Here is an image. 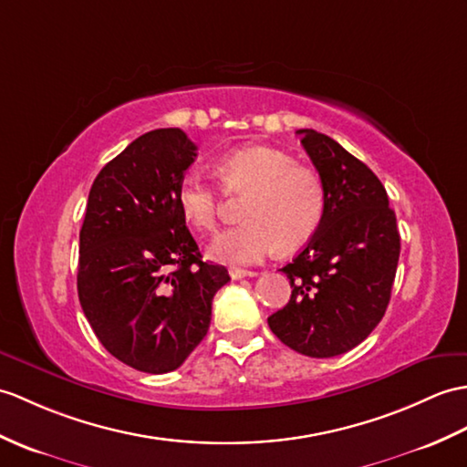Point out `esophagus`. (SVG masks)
Masks as SVG:
<instances>
[{"label":"esophagus","instance_id":"obj_1","mask_svg":"<svg viewBox=\"0 0 467 467\" xmlns=\"http://www.w3.org/2000/svg\"><path fill=\"white\" fill-rule=\"evenodd\" d=\"M229 275L233 280H241V278H246V276H254L256 273L254 270H244V268H231Z\"/></svg>","mask_w":467,"mask_h":467}]
</instances>
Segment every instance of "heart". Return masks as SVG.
<instances>
[{"label":"heart","instance_id":"b5f03b06","mask_svg":"<svg viewBox=\"0 0 467 467\" xmlns=\"http://www.w3.org/2000/svg\"><path fill=\"white\" fill-rule=\"evenodd\" d=\"M224 189L248 192L243 207L246 223L214 236L209 254L229 265H253L275 253L295 251L318 231L327 189L317 171L296 165L288 153L275 147L251 145L234 150L219 162ZM182 219L199 231H213L219 223L221 194L199 172H187L177 187Z\"/></svg>","mask_w":467,"mask_h":467}]
</instances>
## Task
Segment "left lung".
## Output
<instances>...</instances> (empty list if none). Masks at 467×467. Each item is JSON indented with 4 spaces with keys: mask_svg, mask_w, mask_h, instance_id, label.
<instances>
[{
    "mask_svg": "<svg viewBox=\"0 0 467 467\" xmlns=\"http://www.w3.org/2000/svg\"><path fill=\"white\" fill-rule=\"evenodd\" d=\"M327 189L318 231L280 270L288 305L268 317L276 338L310 358H332L368 338L388 308L400 258L396 214L384 184L328 135L298 129Z\"/></svg>",
    "mask_w": 467,
    "mask_h": 467,
    "instance_id": "8db88e82",
    "label": "left lung"
}]
</instances>
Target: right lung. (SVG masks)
<instances>
[{"mask_svg": "<svg viewBox=\"0 0 467 467\" xmlns=\"http://www.w3.org/2000/svg\"><path fill=\"white\" fill-rule=\"evenodd\" d=\"M197 145L181 129L135 139L95 177L79 233L78 292L97 338L117 360L165 374L209 332L216 290L231 276L202 263L177 187Z\"/></svg>", "mask_w": 467, "mask_h": 467, "instance_id": "obj_1", "label": "right lung"}]
</instances>
